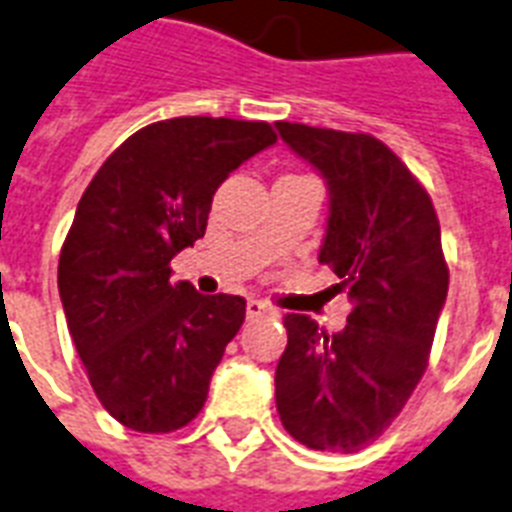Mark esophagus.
<instances>
[{
    "label": "esophagus",
    "mask_w": 512,
    "mask_h": 512,
    "mask_svg": "<svg viewBox=\"0 0 512 512\" xmlns=\"http://www.w3.org/2000/svg\"><path fill=\"white\" fill-rule=\"evenodd\" d=\"M245 312H248V318H259V315H269L272 310H269L264 301L248 299V304H245Z\"/></svg>",
    "instance_id": "34e87169"
}]
</instances>
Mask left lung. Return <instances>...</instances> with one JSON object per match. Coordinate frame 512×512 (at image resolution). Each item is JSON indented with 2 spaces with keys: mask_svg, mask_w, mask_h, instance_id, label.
I'll list each match as a JSON object with an SVG mask.
<instances>
[{
  "mask_svg": "<svg viewBox=\"0 0 512 512\" xmlns=\"http://www.w3.org/2000/svg\"><path fill=\"white\" fill-rule=\"evenodd\" d=\"M280 138L326 178V240L352 310L339 334L285 315L275 371L280 422L307 449L355 454L392 425L425 374L449 267L427 189L368 133L277 122Z\"/></svg>",
  "mask_w": 512,
  "mask_h": 512,
  "instance_id": "1",
  "label": "left lung"
}]
</instances>
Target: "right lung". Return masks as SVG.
Instances as JSON below:
<instances>
[{
	"label": "right lung",
	"mask_w": 512,
	"mask_h": 512,
	"mask_svg": "<svg viewBox=\"0 0 512 512\" xmlns=\"http://www.w3.org/2000/svg\"><path fill=\"white\" fill-rule=\"evenodd\" d=\"M275 141L269 122H152L87 184L63 240L58 291L93 392L120 425L173 433L205 406L245 299L176 283L170 259L205 235L221 181Z\"/></svg>",
	"instance_id": "right-lung-1"
}]
</instances>
